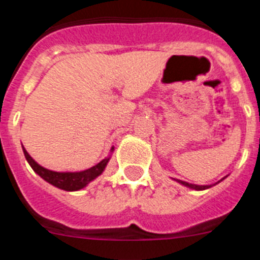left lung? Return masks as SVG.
Here are the masks:
<instances>
[{
  "mask_svg": "<svg viewBox=\"0 0 260 260\" xmlns=\"http://www.w3.org/2000/svg\"><path fill=\"white\" fill-rule=\"evenodd\" d=\"M172 179H174V181H176V182H178V183H181V185L186 186V187H188V188H192V190H196V191H203V190H207V188H210V187H212V185H207V186L192 185V183H188V182L181 181V179H176V178H172ZM222 179H224V178H222ZM222 179H220V181H222ZM220 181H219V182H220ZM217 183H218V182H217ZM217 183H215V185H217Z\"/></svg>",
  "mask_w": 260,
  "mask_h": 260,
  "instance_id": "8db88e82",
  "label": "left lung"
}]
</instances>
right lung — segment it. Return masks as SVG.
<instances>
[{
  "label": "right lung",
  "instance_id": "add662e5",
  "mask_svg": "<svg viewBox=\"0 0 260 260\" xmlns=\"http://www.w3.org/2000/svg\"><path fill=\"white\" fill-rule=\"evenodd\" d=\"M114 151V146L110 149V155L105 159H103L100 163H97L96 166L91 167L88 169H84L81 172H55L51 171V169L45 168V167L40 166V164L36 161L30 155L28 154L25 149L23 146V152L24 156H25L26 161L29 163V166L31 167V169L41 177V178L45 179L46 182H48L50 185L55 186V187L60 188V190L64 191H79L82 188H84L86 186H88L93 179H96L97 177L101 176L103 172L105 171L106 166H108L109 160L111 157V152Z\"/></svg>",
  "mask_w": 260,
  "mask_h": 260
}]
</instances>
